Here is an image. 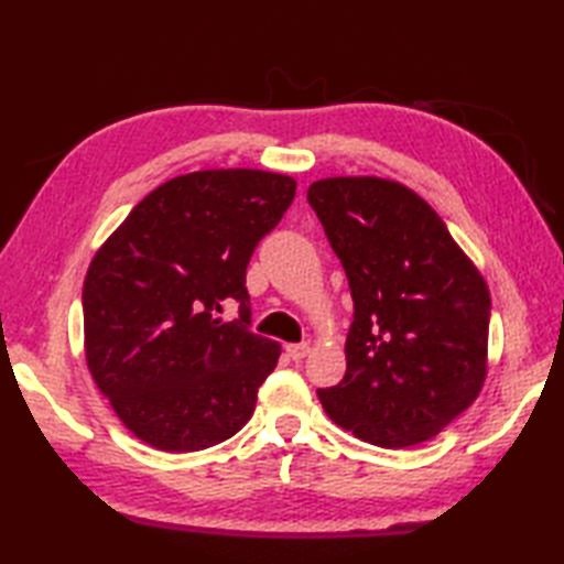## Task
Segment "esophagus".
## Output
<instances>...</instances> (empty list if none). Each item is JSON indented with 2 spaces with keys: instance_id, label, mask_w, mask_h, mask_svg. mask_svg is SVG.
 <instances>
[{
  "instance_id": "34e87169",
  "label": "esophagus",
  "mask_w": 564,
  "mask_h": 564,
  "mask_svg": "<svg viewBox=\"0 0 564 564\" xmlns=\"http://www.w3.org/2000/svg\"><path fill=\"white\" fill-rule=\"evenodd\" d=\"M285 351H289V356L293 358V361H301V358L307 356L310 351V344L307 341H301V344H289L285 346Z\"/></svg>"
}]
</instances>
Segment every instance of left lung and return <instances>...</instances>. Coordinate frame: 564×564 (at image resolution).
<instances>
[{
  "label": "left lung",
  "instance_id": "obj_1",
  "mask_svg": "<svg viewBox=\"0 0 564 564\" xmlns=\"http://www.w3.org/2000/svg\"><path fill=\"white\" fill-rule=\"evenodd\" d=\"M307 200L354 297L346 376L317 390L334 424L380 448L441 434L482 390L489 291L429 203L390 178L332 176Z\"/></svg>",
  "mask_w": 564,
  "mask_h": 564
}]
</instances>
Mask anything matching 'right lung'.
Segmentation results:
<instances>
[{
  "label": "right lung",
  "instance_id": "right-lung-1",
  "mask_svg": "<svg viewBox=\"0 0 564 564\" xmlns=\"http://www.w3.org/2000/svg\"><path fill=\"white\" fill-rule=\"evenodd\" d=\"M295 198V178L203 170L130 210L84 279V354L118 419L166 453L235 436L281 344L249 329L247 263ZM227 300L240 319L219 315Z\"/></svg>",
  "mask_w": 564,
  "mask_h": 564
}]
</instances>
